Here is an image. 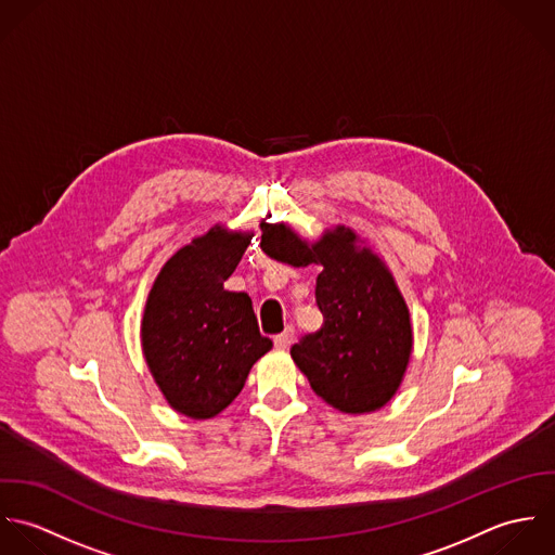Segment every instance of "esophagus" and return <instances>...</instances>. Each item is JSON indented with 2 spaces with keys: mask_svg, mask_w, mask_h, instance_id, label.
Here are the masks:
<instances>
[{
  "mask_svg": "<svg viewBox=\"0 0 555 555\" xmlns=\"http://www.w3.org/2000/svg\"><path fill=\"white\" fill-rule=\"evenodd\" d=\"M292 343H294V328H287L285 333L274 336V345H276L279 349H287Z\"/></svg>",
  "mask_w": 555,
  "mask_h": 555,
  "instance_id": "obj_1",
  "label": "esophagus"
}]
</instances>
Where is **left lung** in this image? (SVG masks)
<instances>
[{
    "label": "left lung",
    "instance_id": "8db88e82",
    "mask_svg": "<svg viewBox=\"0 0 555 555\" xmlns=\"http://www.w3.org/2000/svg\"><path fill=\"white\" fill-rule=\"evenodd\" d=\"M261 250L296 268L322 266L315 296L324 326L292 347L315 395L343 414L382 410L414 347L410 309L386 261L345 224L307 240L287 222L261 221Z\"/></svg>",
    "mask_w": 555,
    "mask_h": 555
}]
</instances>
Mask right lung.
<instances>
[{
	"mask_svg": "<svg viewBox=\"0 0 555 555\" xmlns=\"http://www.w3.org/2000/svg\"><path fill=\"white\" fill-rule=\"evenodd\" d=\"M250 237L221 222L210 227L167 259L145 300L143 358L169 408L193 421L221 414L272 349L250 298L222 287Z\"/></svg>",
	"mask_w": 555,
	"mask_h": 555,
	"instance_id": "1",
	"label": "right lung"
}]
</instances>
